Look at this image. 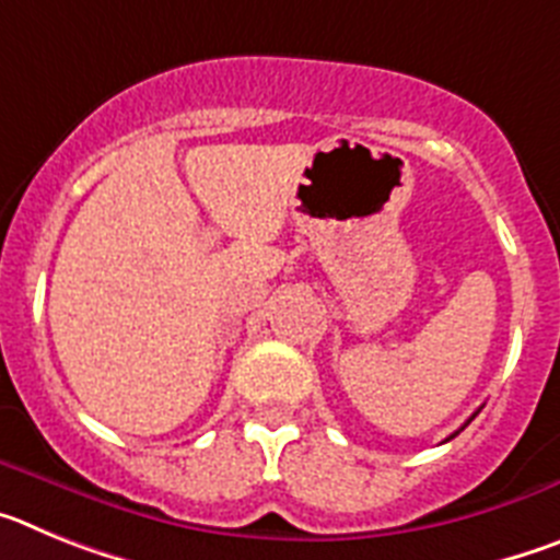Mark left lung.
Listing matches in <instances>:
<instances>
[{
	"instance_id": "8db88e82",
	"label": "left lung",
	"mask_w": 560,
	"mask_h": 560,
	"mask_svg": "<svg viewBox=\"0 0 560 560\" xmlns=\"http://www.w3.org/2000/svg\"><path fill=\"white\" fill-rule=\"evenodd\" d=\"M454 434H457V432H454ZM454 434H452V438H454Z\"/></svg>"
}]
</instances>
